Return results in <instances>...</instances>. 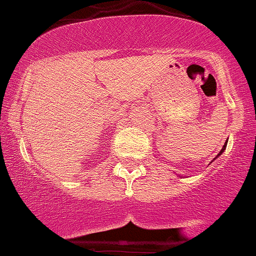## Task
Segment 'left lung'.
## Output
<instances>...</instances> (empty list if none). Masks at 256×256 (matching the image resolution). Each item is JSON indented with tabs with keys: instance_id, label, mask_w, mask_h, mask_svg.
I'll return each instance as SVG.
<instances>
[{
	"instance_id": "left-lung-1",
	"label": "left lung",
	"mask_w": 256,
	"mask_h": 256,
	"mask_svg": "<svg viewBox=\"0 0 256 256\" xmlns=\"http://www.w3.org/2000/svg\"><path fill=\"white\" fill-rule=\"evenodd\" d=\"M226 145H228V140H226V142H225V145H224V146H222V149H221V152H218V155H217V156H220V155H221L222 154V152H224V150H225L226 149ZM216 156V158H217Z\"/></svg>"
}]
</instances>
